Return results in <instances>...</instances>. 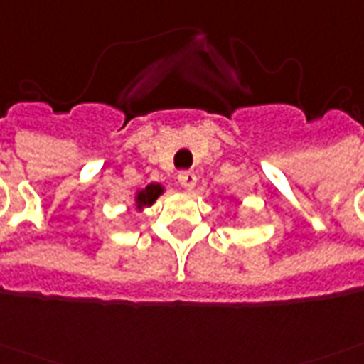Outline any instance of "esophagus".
<instances>
[{"label": "esophagus", "mask_w": 364, "mask_h": 364, "mask_svg": "<svg viewBox=\"0 0 364 364\" xmlns=\"http://www.w3.org/2000/svg\"><path fill=\"white\" fill-rule=\"evenodd\" d=\"M177 179H179V185H181L185 191H193L194 185H196V173H194V171H181V173L177 176Z\"/></svg>", "instance_id": "obj_1"}]
</instances>
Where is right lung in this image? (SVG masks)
<instances>
[{"mask_svg":"<svg viewBox=\"0 0 364 364\" xmlns=\"http://www.w3.org/2000/svg\"><path fill=\"white\" fill-rule=\"evenodd\" d=\"M162 194V187L160 185H149L146 188H143L141 193L137 194V206L139 208H143V206H151L152 202L156 200L158 196Z\"/></svg>","mask_w":364,"mask_h":364,"instance_id":"add662e5","label":"right lung"}]
</instances>
